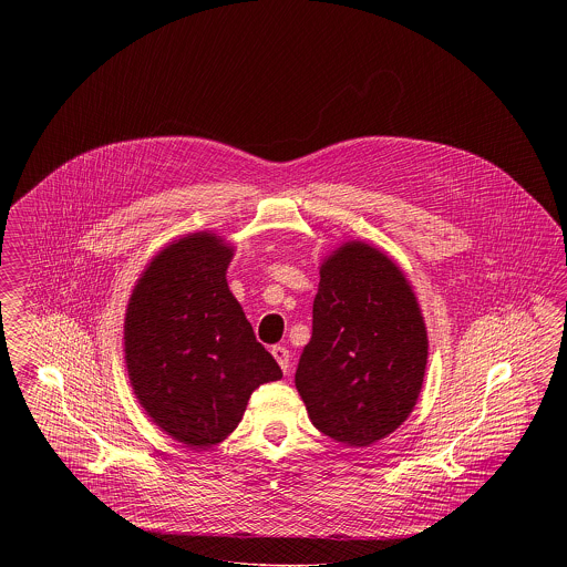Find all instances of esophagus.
I'll return each mask as SVG.
<instances>
[{
    "instance_id": "1",
    "label": "esophagus",
    "mask_w": 567,
    "mask_h": 567,
    "mask_svg": "<svg viewBox=\"0 0 567 567\" xmlns=\"http://www.w3.org/2000/svg\"><path fill=\"white\" fill-rule=\"evenodd\" d=\"M271 354H274V359L278 361L280 370H282L285 374H289V368H291V354H289V349L278 344V347H274V349H271Z\"/></svg>"
}]
</instances>
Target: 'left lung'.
Returning <instances> with one entry per match:
<instances>
[{"instance_id": "1", "label": "left lung", "mask_w": 567, "mask_h": 567, "mask_svg": "<svg viewBox=\"0 0 567 567\" xmlns=\"http://www.w3.org/2000/svg\"><path fill=\"white\" fill-rule=\"evenodd\" d=\"M427 331L402 270L363 243L323 266L296 386L312 425L349 446L395 432L419 400Z\"/></svg>"}]
</instances>
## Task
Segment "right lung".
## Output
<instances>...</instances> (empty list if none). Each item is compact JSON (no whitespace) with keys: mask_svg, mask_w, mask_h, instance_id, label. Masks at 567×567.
I'll return each mask as SVG.
<instances>
[{"mask_svg":"<svg viewBox=\"0 0 567 567\" xmlns=\"http://www.w3.org/2000/svg\"><path fill=\"white\" fill-rule=\"evenodd\" d=\"M234 248L215 234L169 244L135 285L125 319L127 372L146 414L190 449L243 421L250 393L282 378L231 296Z\"/></svg>","mask_w":567,"mask_h":567,"instance_id":"obj_1","label":"right lung"}]
</instances>
